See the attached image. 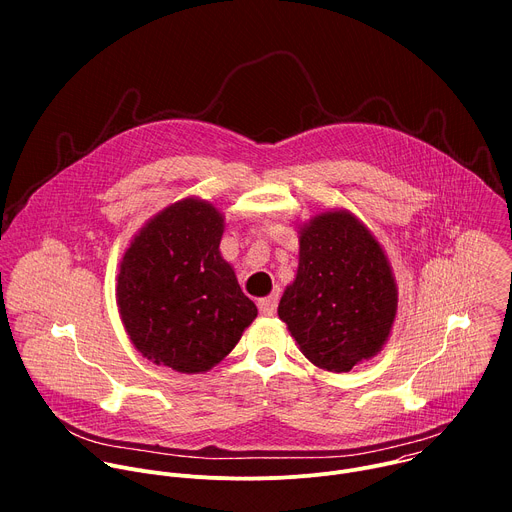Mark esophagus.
Returning a JSON list of instances; mask_svg holds the SVG:
<instances>
[{
	"mask_svg": "<svg viewBox=\"0 0 512 512\" xmlns=\"http://www.w3.org/2000/svg\"><path fill=\"white\" fill-rule=\"evenodd\" d=\"M257 308H259L261 316H273L275 310H277V296H269V298L259 300Z\"/></svg>",
	"mask_w": 512,
	"mask_h": 512,
	"instance_id": "1",
	"label": "esophagus"
}]
</instances>
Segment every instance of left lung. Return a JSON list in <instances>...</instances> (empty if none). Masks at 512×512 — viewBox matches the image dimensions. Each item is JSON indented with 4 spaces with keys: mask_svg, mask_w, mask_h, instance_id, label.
Segmentation results:
<instances>
[{
    "mask_svg": "<svg viewBox=\"0 0 512 512\" xmlns=\"http://www.w3.org/2000/svg\"><path fill=\"white\" fill-rule=\"evenodd\" d=\"M277 314L304 356L330 373H348L383 348L397 287L381 245L350 212L318 214L302 229L298 275Z\"/></svg>",
    "mask_w": 512,
    "mask_h": 512,
    "instance_id": "1",
    "label": "left lung"
}]
</instances>
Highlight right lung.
I'll return each instance as SVG.
<instances>
[{"label": "right lung", "mask_w": 512, "mask_h": 512, "mask_svg": "<svg viewBox=\"0 0 512 512\" xmlns=\"http://www.w3.org/2000/svg\"><path fill=\"white\" fill-rule=\"evenodd\" d=\"M221 237V212L186 198L154 216L125 251L117 304L133 346L148 360L204 373L255 320V304L218 251Z\"/></svg>", "instance_id": "add662e5"}]
</instances>
